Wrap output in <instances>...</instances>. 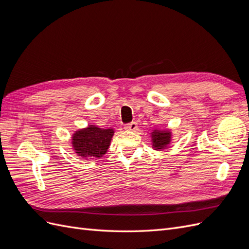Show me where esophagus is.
<instances>
[{"label": "esophagus", "instance_id": "34e87169", "mask_svg": "<svg viewBox=\"0 0 249 249\" xmlns=\"http://www.w3.org/2000/svg\"><path fill=\"white\" fill-rule=\"evenodd\" d=\"M124 129L126 131H136L138 129V124L136 122H133L131 124H127L124 125Z\"/></svg>", "mask_w": 249, "mask_h": 249}]
</instances>
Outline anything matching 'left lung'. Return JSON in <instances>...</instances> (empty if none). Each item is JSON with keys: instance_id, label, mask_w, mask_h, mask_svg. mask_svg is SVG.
<instances>
[{"instance_id": "obj_1", "label": "left lung", "mask_w": 249, "mask_h": 249, "mask_svg": "<svg viewBox=\"0 0 249 249\" xmlns=\"http://www.w3.org/2000/svg\"><path fill=\"white\" fill-rule=\"evenodd\" d=\"M153 148L156 150H163L166 148L171 141V132L169 130L155 129L150 133Z\"/></svg>"}]
</instances>
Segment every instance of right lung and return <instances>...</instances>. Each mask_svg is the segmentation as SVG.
<instances>
[{"label": "right lung", "mask_w": 249, "mask_h": 249, "mask_svg": "<svg viewBox=\"0 0 249 249\" xmlns=\"http://www.w3.org/2000/svg\"><path fill=\"white\" fill-rule=\"evenodd\" d=\"M114 135L113 129H101L97 125L89 124L87 127L74 132L71 137L72 148L79 157L102 158L110 146Z\"/></svg>", "instance_id": "1"}]
</instances>
